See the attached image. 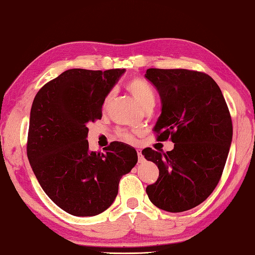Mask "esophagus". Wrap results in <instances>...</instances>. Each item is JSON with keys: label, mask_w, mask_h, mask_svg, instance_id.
<instances>
[{"label": "esophagus", "mask_w": 255, "mask_h": 255, "mask_svg": "<svg viewBox=\"0 0 255 255\" xmlns=\"http://www.w3.org/2000/svg\"><path fill=\"white\" fill-rule=\"evenodd\" d=\"M137 154H138V161L139 162H142L143 161V157H142V153L140 149H137Z\"/></svg>", "instance_id": "34e87169"}]
</instances>
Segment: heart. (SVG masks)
Wrapping results in <instances>:
<instances>
[{
    "mask_svg": "<svg viewBox=\"0 0 255 255\" xmlns=\"http://www.w3.org/2000/svg\"><path fill=\"white\" fill-rule=\"evenodd\" d=\"M126 88L129 92L131 93L132 96L137 99L139 104L141 105L142 107L146 106V105L154 103V94L150 85L146 83L143 79L140 78H133L131 81H129L126 85ZM114 97V92H109L106 96H105L104 103H103V108L106 109L109 104L112 103ZM117 137L121 138L122 140L127 141V142H133L134 141V131L128 130V129H119L117 130Z\"/></svg>",
    "mask_w": 255,
    "mask_h": 255,
    "instance_id": "heart-1",
    "label": "heart"
}]
</instances>
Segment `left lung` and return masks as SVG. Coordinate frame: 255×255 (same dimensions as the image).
<instances>
[{
	"label": "left lung",
	"instance_id": "left-lung-1",
	"mask_svg": "<svg viewBox=\"0 0 255 255\" xmlns=\"http://www.w3.org/2000/svg\"><path fill=\"white\" fill-rule=\"evenodd\" d=\"M146 78L161 98V115L153 129L157 140L174 143L164 153L142 150L159 169L157 181L146 192L164 211L190 210L220 181L232 141L230 112L220 87L203 72L149 68Z\"/></svg>",
	"mask_w": 255,
	"mask_h": 255
}]
</instances>
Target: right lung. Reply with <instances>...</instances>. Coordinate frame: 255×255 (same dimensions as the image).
Listing matches in <instances>:
<instances>
[{
	"instance_id": "obj_1",
	"label": "right lung",
	"mask_w": 255,
	"mask_h": 255,
	"mask_svg": "<svg viewBox=\"0 0 255 255\" xmlns=\"http://www.w3.org/2000/svg\"><path fill=\"white\" fill-rule=\"evenodd\" d=\"M125 69L73 68L39 89L31 109L27 158L49 199L69 214L93 217L112 206L137 152L114 141L91 151L87 124L102 119L105 96Z\"/></svg>"
}]
</instances>
